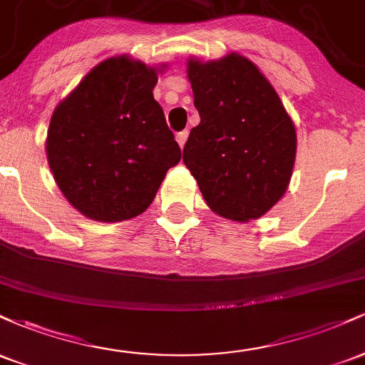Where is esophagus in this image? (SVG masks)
Here are the masks:
<instances>
[{"label": "esophagus", "mask_w": 365, "mask_h": 365, "mask_svg": "<svg viewBox=\"0 0 365 365\" xmlns=\"http://www.w3.org/2000/svg\"><path fill=\"white\" fill-rule=\"evenodd\" d=\"M187 137H188L187 130H183V132H178V133H177V142H178V145H180V148H182V149H183V145H185Z\"/></svg>", "instance_id": "34e87169"}]
</instances>
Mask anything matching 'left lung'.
Wrapping results in <instances>:
<instances>
[{
	"label": "left lung",
	"instance_id": "obj_1",
	"mask_svg": "<svg viewBox=\"0 0 365 365\" xmlns=\"http://www.w3.org/2000/svg\"><path fill=\"white\" fill-rule=\"evenodd\" d=\"M187 75L200 123L190 130L183 163L216 215L257 220L290 183L295 125L274 87L242 54L190 58Z\"/></svg>",
	"mask_w": 365,
	"mask_h": 365
}]
</instances>
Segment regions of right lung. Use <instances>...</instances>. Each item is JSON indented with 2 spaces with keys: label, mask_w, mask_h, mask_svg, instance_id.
I'll list each match as a JSON object with an SVG mask.
<instances>
[{
  "label": "right lung",
  "mask_w": 365,
  "mask_h": 365,
  "mask_svg": "<svg viewBox=\"0 0 365 365\" xmlns=\"http://www.w3.org/2000/svg\"><path fill=\"white\" fill-rule=\"evenodd\" d=\"M158 72L127 54L108 58L54 108L49 168L66 200L91 220L139 216L182 158L153 96Z\"/></svg>",
  "instance_id": "right-lung-1"
}]
</instances>
